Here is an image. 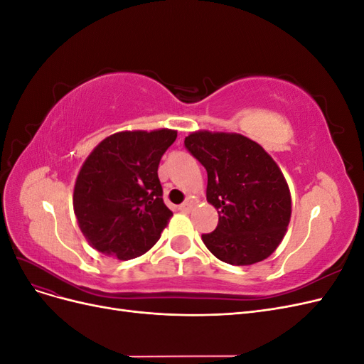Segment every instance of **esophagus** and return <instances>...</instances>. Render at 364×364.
<instances>
[{
    "label": "esophagus",
    "instance_id": "obj_1",
    "mask_svg": "<svg viewBox=\"0 0 364 364\" xmlns=\"http://www.w3.org/2000/svg\"><path fill=\"white\" fill-rule=\"evenodd\" d=\"M178 209H179V211H182V213H190V209H191V202H188V200L183 202L182 205H179V206H178Z\"/></svg>",
    "mask_w": 364,
    "mask_h": 364
}]
</instances>
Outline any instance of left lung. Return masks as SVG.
<instances>
[{
  "instance_id": "obj_1",
  "label": "left lung",
  "mask_w": 364,
  "mask_h": 364,
  "mask_svg": "<svg viewBox=\"0 0 364 364\" xmlns=\"http://www.w3.org/2000/svg\"><path fill=\"white\" fill-rule=\"evenodd\" d=\"M185 147L208 173L206 200L218 225L202 240L214 257L232 266H250L279 246L291 215L289 185L258 142L240 134L199 130Z\"/></svg>"
}]
</instances>
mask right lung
<instances>
[{
	"instance_id": "obj_1",
	"label": "right lung",
	"mask_w": 364,
	"mask_h": 364,
	"mask_svg": "<svg viewBox=\"0 0 364 364\" xmlns=\"http://www.w3.org/2000/svg\"><path fill=\"white\" fill-rule=\"evenodd\" d=\"M178 132H118L86 158L74 185L77 223L94 249L132 259L156 243L173 213L162 200L161 158Z\"/></svg>"
}]
</instances>
